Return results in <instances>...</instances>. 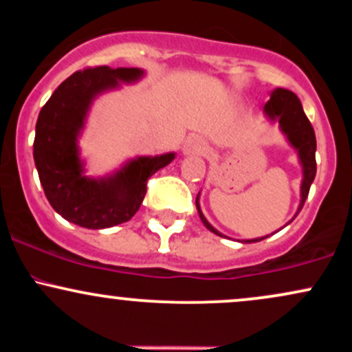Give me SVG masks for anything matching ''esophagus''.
I'll return each mask as SVG.
<instances>
[{
  "instance_id": "esophagus-1",
  "label": "esophagus",
  "mask_w": 352,
  "mask_h": 352,
  "mask_svg": "<svg viewBox=\"0 0 352 352\" xmlns=\"http://www.w3.org/2000/svg\"><path fill=\"white\" fill-rule=\"evenodd\" d=\"M205 151H207V142L200 135L190 137L187 142L184 144V148H182L184 155H201Z\"/></svg>"
}]
</instances>
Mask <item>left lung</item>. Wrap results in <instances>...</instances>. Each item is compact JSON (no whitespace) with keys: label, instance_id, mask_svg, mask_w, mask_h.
Wrapping results in <instances>:
<instances>
[{"label":"left lung","instance_id":"obj_1","mask_svg":"<svg viewBox=\"0 0 352 352\" xmlns=\"http://www.w3.org/2000/svg\"><path fill=\"white\" fill-rule=\"evenodd\" d=\"M265 114L270 120L280 124V131L285 134L288 144L298 152V159H300V164L302 168L301 200H300V205H298V212H296L298 215V213L301 212L306 199H308L309 187L311 184H313L314 175H316V135H314L313 125H311L308 117L305 114V111H302L301 100L298 99V96L294 94V92L288 91V89L276 87L274 91H272V94H270V100L265 104ZM195 205H197V210H199L200 220L204 221L205 227L218 236H225L221 235L217 228H213L212 225L208 223L207 218L204 217V213H201L200 192L199 195H197ZM268 236L270 235L261 236V238H252V240H241V243L261 241Z\"/></svg>","mask_w":352,"mask_h":352}]
</instances>
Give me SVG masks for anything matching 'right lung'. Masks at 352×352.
<instances>
[{"instance_id":"obj_1","label":"right lung","mask_w":352,"mask_h":352,"mask_svg":"<svg viewBox=\"0 0 352 352\" xmlns=\"http://www.w3.org/2000/svg\"><path fill=\"white\" fill-rule=\"evenodd\" d=\"M145 76L139 67L109 66L78 71L44 104L36 122L34 164L51 207L71 223L89 230L129 221L140 208L147 180L175 159V153L135 157L104 177L86 175L79 137L92 102L100 94L134 84Z\"/></svg>"}]
</instances>
